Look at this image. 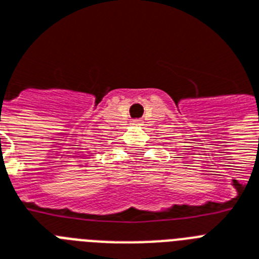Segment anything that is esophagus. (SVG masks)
Instances as JSON below:
<instances>
[{"mask_svg":"<svg viewBox=\"0 0 259 259\" xmlns=\"http://www.w3.org/2000/svg\"><path fill=\"white\" fill-rule=\"evenodd\" d=\"M132 123L135 124V125H140V124H142V120L136 119V120H134V121H132Z\"/></svg>","mask_w":259,"mask_h":259,"instance_id":"34e87169","label":"esophagus"}]
</instances>
